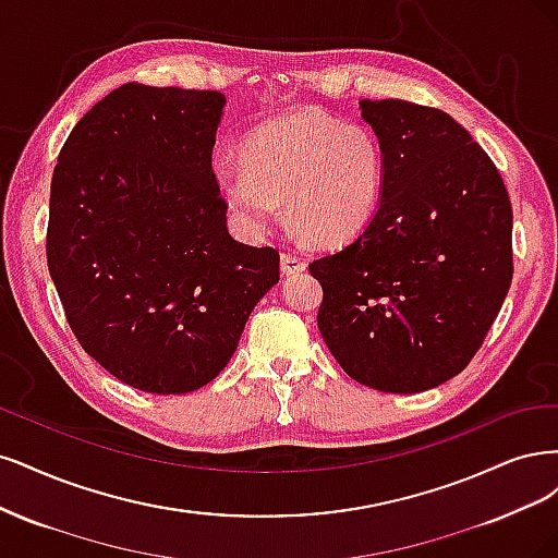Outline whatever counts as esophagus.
<instances>
[{
  "mask_svg": "<svg viewBox=\"0 0 558 558\" xmlns=\"http://www.w3.org/2000/svg\"><path fill=\"white\" fill-rule=\"evenodd\" d=\"M280 268H282V276H296V274L305 271V262L292 253H282Z\"/></svg>",
  "mask_w": 558,
  "mask_h": 558,
  "instance_id": "1",
  "label": "esophagus"
}]
</instances>
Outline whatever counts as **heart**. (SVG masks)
<instances>
[{"label": "heart", "mask_w": 558, "mask_h": 558, "mask_svg": "<svg viewBox=\"0 0 558 558\" xmlns=\"http://www.w3.org/2000/svg\"><path fill=\"white\" fill-rule=\"evenodd\" d=\"M218 187L233 218L259 236L280 222L313 243L343 245L380 208L385 150L362 122L296 111L262 124L243 148V165H218Z\"/></svg>", "instance_id": "obj_1"}]
</instances>
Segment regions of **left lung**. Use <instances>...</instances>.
I'll return each instance as SVG.
<instances>
[{"mask_svg": "<svg viewBox=\"0 0 558 558\" xmlns=\"http://www.w3.org/2000/svg\"><path fill=\"white\" fill-rule=\"evenodd\" d=\"M385 150L371 225L308 268L317 327L352 380L434 389L469 366L512 282V206L489 155L438 109L362 99Z\"/></svg>", "mask_w": 558, "mask_h": 558, "instance_id": "8db88e82", "label": "left lung"}]
</instances>
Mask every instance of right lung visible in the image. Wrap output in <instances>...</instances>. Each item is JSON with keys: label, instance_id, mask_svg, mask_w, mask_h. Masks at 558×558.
<instances>
[{"label": "right lung", "instance_id": "1", "mask_svg": "<svg viewBox=\"0 0 558 558\" xmlns=\"http://www.w3.org/2000/svg\"><path fill=\"white\" fill-rule=\"evenodd\" d=\"M225 104L128 83L78 120L52 171L46 255L69 327L141 391L215 380L280 278L274 247L227 229L210 167Z\"/></svg>", "mask_w": 558, "mask_h": 558}]
</instances>
